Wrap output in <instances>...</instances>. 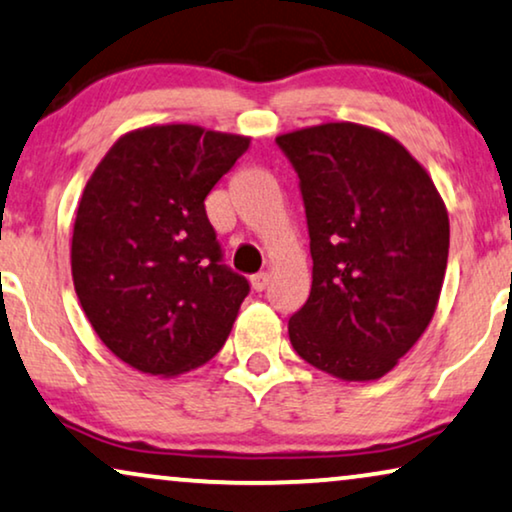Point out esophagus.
Returning <instances> with one entry per match:
<instances>
[{
    "label": "esophagus",
    "instance_id": "obj_1",
    "mask_svg": "<svg viewBox=\"0 0 512 512\" xmlns=\"http://www.w3.org/2000/svg\"><path fill=\"white\" fill-rule=\"evenodd\" d=\"M268 282H270V277H268V272H258V275H254L251 277V289L254 291H258L261 293L265 286H268Z\"/></svg>",
    "mask_w": 512,
    "mask_h": 512
}]
</instances>
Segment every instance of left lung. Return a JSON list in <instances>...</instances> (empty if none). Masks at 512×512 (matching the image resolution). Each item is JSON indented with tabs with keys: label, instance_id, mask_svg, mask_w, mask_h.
<instances>
[{
	"label": "left lung",
	"instance_id": "obj_1",
	"mask_svg": "<svg viewBox=\"0 0 512 512\" xmlns=\"http://www.w3.org/2000/svg\"><path fill=\"white\" fill-rule=\"evenodd\" d=\"M277 144L298 172L312 254V291L289 321L291 345L338 380H380L438 307L445 202L412 153L377 128L321 123Z\"/></svg>",
	"mask_w": 512,
	"mask_h": 512
}]
</instances>
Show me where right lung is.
I'll list each match as a JSON object with an SVG mask.
<instances>
[{"label":"right lung","instance_id":"add662e5","mask_svg":"<svg viewBox=\"0 0 512 512\" xmlns=\"http://www.w3.org/2000/svg\"><path fill=\"white\" fill-rule=\"evenodd\" d=\"M251 137L191 123L118 137L90 174L72 233V279L107 349L130 368L177 377L214 359L249 282L221 265L205 212Z\"/></svg>","mask_w":512,"mask_h":512}]
</instances>
